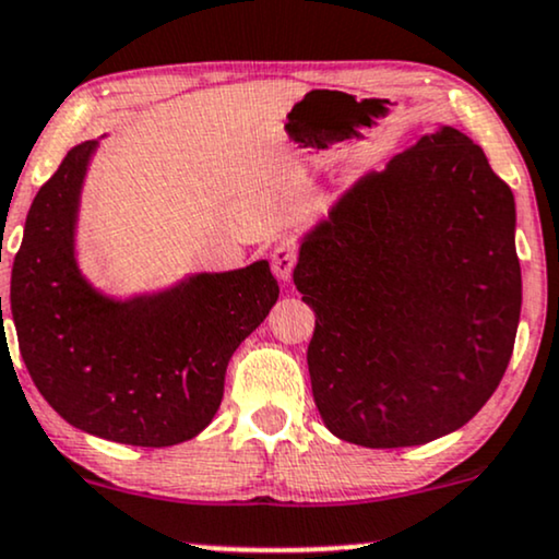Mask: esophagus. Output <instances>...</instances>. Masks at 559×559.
Masks as SVG:
<instances>
[{
    "instance_id": "1",
    "label": "esophagus",
    "mask_w": 559,
    "mask_h": 559,
    "mask_svg": "<svg viewBox=\"0 0 559 559\" xmlns=\"http://www.w3.org/2000/svg\"><path fill=\"white\" fill-rule=\"evenodd\" d=\"M271 267L275 273V278L288 284L292 281V273L296 267V250L292 245H275V250L271 252Z\"/></svg>"
}]
</instances>
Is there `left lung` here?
Returning <instances> with one entry per match:
<instances>
[{
	"label": "left lung",
	"mask_w": 559,
	"mask_h": 559,
	"mask_svg": "<svg viewBox=\"0 0 559 559\" xmlns=\"http://www.w3.org/2000/svg\"><path fill=\"white\" fill-rule=\"evenodd\" d=\"M294 284L330 433L420 447L498 390L521 314L515 203L485 152L443 126L345 190L307 231Z\"/></svg>",
	"instance_id": "obj_1"
}]
</instances>
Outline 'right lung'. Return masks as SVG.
I'll list each match as a JSON object with an SVG mask.
<instances>
[{"label":"right lung","instance_id":"1","mask_svg":"<svg viewBox=\"0 0 559 559\" xmlns=\"http://www.w3.org/2000/svg\"><path fill=\"white\" fill-rule=\"evenodd\" d=\"M95 150L97 141L69 150L27 211L10 286L20 356L69 426L131 447H175L214 420L231 353L271 312L278 284L258 260L123 301L97 292L74 255Z\"/></svg>","mask_w":559,"mask_h":559}]
</instances>
